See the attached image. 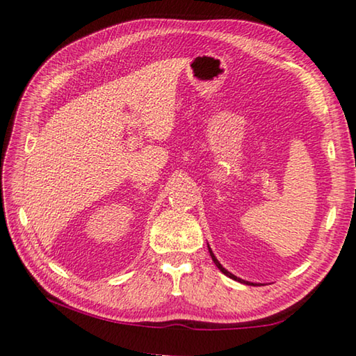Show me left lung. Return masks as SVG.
<instances>
[{"mask_svg":"<svg viewBox=\"0 0 356 356\" xmlns=\"http://www.w3.org/2000/svg\"><path fill=\"white\" fill-rule=\"evenodd\" d=\"M209 252H210V256H212V261L215 262V265H216V267H218V270H220V272H222V273H225L226 276H229V278H232V280H236V281H238V282H243V284H251V286H256V284H252V282H250V281H243V280H240V278H237V276L236 275H232L231 272H227V270L225 268V267H222V265L218 262V259H216L215 257V254H213V252H212V250H210V246H209Z\"/></svg>","mask_w":356,"mask_h":356,"instance_id":"1","label":"left lung"}]
</instances>
